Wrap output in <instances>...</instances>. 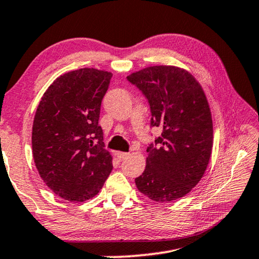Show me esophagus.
<instances>
[{
    "label": "esophagus",
    "instance_id": "obj_1",
    "mask_svg": "<svg viewBox=\"0 0 259 259\" xmlns=\"http://www.w3.org/2000/svg\"><path fill=\"white\" fill-rule=\"evenodd\" d=\"M116 155L120 160H124L129 157V153H125V152H117Z\"/></svg>",
    "mask_w": 259,
    "mask_h": 259
}]
</instances>
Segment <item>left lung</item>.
Returning <instances> with one entry per match:
<instances>
[{"mask_svg":"<svg viewBox=\"0 0 259 259\" xmlns=\"http://www.w3.org/2000/svg\"><path fill=\"white\" fill-rule=\"evenodd\" d=\"M149 101L151 126L161 136L147 147L137 189L155 202L186 196L206 170L213 144L210 106L202 86L184 69L154 65L126 77Z\"/></svg>","mask_w":259,"mask_h":259,"instance_id":"8db88e82","label":"left lung"}]
</instances>
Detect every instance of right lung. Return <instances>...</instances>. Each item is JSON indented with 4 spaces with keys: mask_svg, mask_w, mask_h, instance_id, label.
<instances>
[{
    "mask_svg": "<svg viewBox=\"0 0 259 259\" xmlns=\"http://www.w3.org/2000/svg\"><path fill=\"white\" fill-rule=\"evenodd\" d=\"M112 76L93 68L63 73L36 108L32 128L35 167L46 186L65 200L92 198L113 169L99 125Z\"/></svg>",
    "mask_w": 259,
    "mask_h": 259,
    "instance_id": "1",
    "label": "right lung"
}]
</instances>
